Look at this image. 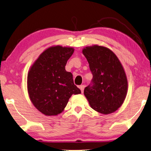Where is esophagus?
<instances>
[{
  "mask_svg": "<svg viewBox=\"0 0 151 151\" xmlns=\"http://www.w3.org/2000/svg\"><path fill=\"white\" fill-rule=\"evenodd\" d=\"M79 88H80V89H81V93H83V91H84L85 85H80V86H79Z\"/></svg>",
  "mask_w": 151,
  "mask_h": 151,
  "instance_id": "esophagus-1",
  "label": "esophagus"
}]
</instances>
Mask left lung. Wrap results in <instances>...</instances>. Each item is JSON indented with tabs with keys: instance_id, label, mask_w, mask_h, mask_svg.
<instances>
[{
	"instance_id": "8db88e82",
	"label": "left lung",
	"mask_w": 151,
	"mask_h": 151,
	"mask_svg": "<svg viewBox=\"0 0 151 151\" xmlns=\"http://www.w3.org/2000/svg\"><path fill=\"white\" fill-rule=\"evenodd\" d=\"M93 74L84 95L91 107L99 113L108 114L120 108L126 99L127 81L120 60L106 47L94 45L83 50Z\"/></svg>"
}]
</instances>
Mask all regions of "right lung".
<instances>
[{
    "label": "right lung",
    "mask_w": 151,
    "mask_h": 151,
    "mask_svg": "<svg viewBox=\"0 0 151 151\" xmlns=\"http://www.w3.org/2000/svg\"><path fill=\"white\" fill-rule=\"evenodd\" d=\"M74 52L72 47H52L45 50L33 64L27 75L29 98L38 110L46 116L60 114L73 94L81 91L65 66Z\"/></svg>",
    "instance_id": "1"
}]
</instances>
